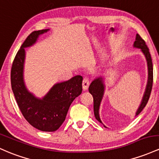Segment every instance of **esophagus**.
Returning a JSON list of instances; mask_svg holds the SVG:
<instances>
[{
    "mask_svg": "<svg viewBox=\"0 0 159 159\" xmlns=\"http://www.w3.org/2000/svg\"><path fill=\"white\" fill-rule=\"evenodd\" d=\"M89 85H90V81H89L88 78H84L83 82H82V88H83V90H88Z\"/></svg>",
    "mask_w": 159,
    "mask_h": 159,
    "instance_id": "1",
    "label": "esophagus"
}]
</instances>
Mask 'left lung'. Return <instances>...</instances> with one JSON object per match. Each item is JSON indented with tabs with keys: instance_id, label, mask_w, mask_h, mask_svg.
<instances>
[{
	"instance_id": "left-lung-1",
	"label": "left lung",
	"mask_w": 159,
	"mask_h": 159,
	"mask_svg": "<svg viewBox=\"0 0 159 159\" xmlns=\"http://www.w3.org/2000/svg\"><path fill=\"white\" fill-rule=\"evenodd\" d=\"M134 48H138L140 50V51L143 53V55L146 57V62H147V67H148V80L147 84H146V89H145V92L143 96L142 100H141L140 105L137 109L136 111L135 116H138L139 113L143 111L144 107L147 104L148 100H149V97H150V93L152 91V82H153V67H152V62L151 55L149 53V48L146 46V42L144 40L142 39V38L137 34L135 38V41L134 43ZM106 84L104 83V77L103 76H99L96 78L95 79L92 81L90 84V87H89V92L92 94L93 97V111H94V116H95L96 119L97 121L102 124V121L99 117V107H100L101 102H102V98H103L104 93H105ZM103 125V124H102ZM105 128H108L103 125Z\"/></svg>"
}]
</instances>
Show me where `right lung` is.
Listing matches in <instances>:
<instances>
[{"label": "right lung", "instance_id": "1", "mask_svg": "<svg viewBox=\"0 0 159 159\" xmlns=\"http://www.w3.org/2000/svg\"><path fill=\"white\" fill-rule=\"evenodd\" d=\"M50 29L31 32L22 43L13 62L11 86L16 100L26 121L41 131H56L66 119L69 106L82 92L81 75L66 81L56 83L42 98L28 90L24 81L25 50L37 42L39 36Z\"/></svg>", "mask_w": 159, "mask_h": 159}]
</instances>
